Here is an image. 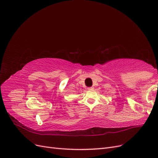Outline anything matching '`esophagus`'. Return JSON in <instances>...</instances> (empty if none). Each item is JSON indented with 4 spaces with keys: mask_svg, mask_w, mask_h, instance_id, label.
Listing matches in <instances>:
<instances>
[{
    "mask_svg": "<svg viewBox=\"0 0 158 158\" xmlns=\"http://www.w3.org/2000/svg\"><path fill=\"white\" fill-rule=\"evenodd\" d=\"M94 88V87H90V88H88V90H92Z\"/></svg>",
    "mask_w": 158,
    "mask_h": 158,
    "instance_id": "esophagus-1",
    "label": "esophagus"
}]
</instances>
